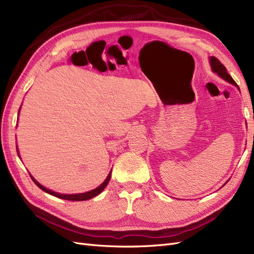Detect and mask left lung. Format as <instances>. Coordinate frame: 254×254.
Here are the masks:
<instances>
[{"label": "left lung", "mask_w": 254, "mask_h": 254, "mask_svg": "<svg viewBox=\"0 0 254 254\" xmlns=\"http://www.w3.org/2000/svg\"><path fill=\"white\" fill-rule=\"evenodd\" d=\"M210 63H211V66H212L213 72L217 73V74L220 76V77H222L225 80L229 81L230 83L234 84V86H236V87L238 88L237 83H236V82L234 81V79L231 77V75H229V73L227 72L226 66H225L224 64H222L216 57L212 56V57L210 58ZM238 89H240V88H238Z\"/></svg>", "instance_id": "8db88e82"}]
</instances>
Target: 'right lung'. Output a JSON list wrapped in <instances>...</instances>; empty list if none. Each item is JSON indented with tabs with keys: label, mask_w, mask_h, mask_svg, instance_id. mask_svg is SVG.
Masks as SVG:
<instances>
[{
	"label": "right lung",
	"mask_w": 254,
	"mask_h": 254,
	"mask_svg": "<svg viewBox=\"0 0 254 254\" xmlns=\"http://www.w3.org/2000/svg\"><path fill=\"white\" fill-rule=\"evenodd\" d=\"M17 151H18V149H17ZM32 177V176H30ZM110 178H111V172H110V174L108 175V177H107L106 178V180L101 184V186H99L98 188H96V189H94V190H90V191H87V193H82V194H73V195H64V194H59V193H56V191H53V190H48V189H45L44 187H42L40 183H38L33 177H32V179H33V181L35 182V184L36 186L38 187V188H40L42 190H44L45 193H48V194H50V195H53V196H55V197H58V198H61V199H65V200H72V201H82V200H89V199H91V198H93V197H95V196H97L98 194H101L102 191L104 190V189L107 187V184L109 183V180H110Z\"/></svg>",
	"instance_id": "right-lung-1"
}]
</instances>
